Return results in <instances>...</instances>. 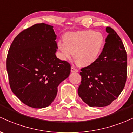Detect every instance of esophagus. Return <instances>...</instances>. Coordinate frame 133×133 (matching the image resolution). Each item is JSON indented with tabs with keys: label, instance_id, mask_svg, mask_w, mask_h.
<instances>
[{
	"label": "esophagus",
	"instance_id": "esophagus-1",
	"mask_svg": "<svg viewBox=\"0 0 133 133\" xmlns=\"http://www.w3.org/2000/svg\"><path fill=\"white\" fill-rule=\"evenodd\" d=\"M71 72H78V70L77 69V68H76L75 66H71Z\"/></svg>",
	"mask_w": 133,
	"mask_h": 133
}]
</instances>
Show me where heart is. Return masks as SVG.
I'll return each instance as SVG.
<instances>
[{
  "label": "heart",
  "instance_id": "obj_1",
  "mask_svg": "<svg viewBox=\"0 0 133 133\" xmlns=\"http://www.w3.org/2000/svg\"><path fill=\"white\" fill-rule=\"evenodd\" d=\"M102 34L92 30L69 32L64 36V42L59 41L58 48L62 59L72 58L80 66L92 65L97 59L104 46Z\"/></svg>",
  "mask_w": 133,
  "mask_h": 133
}]
</instances>
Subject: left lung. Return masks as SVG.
Instances as JSON below:
<instances>
[{
    "label": "left lung",
    "mask_w": 133,
    "mask_h": 133,
    "mask_svg": "<svg viewBox=\"0 0 133 133\" xmlns=\"http://www.w3.org/2000/svg\"><path fill=\"white\" fill-rule=\"evenodd\" d=\"M102 53L92 65L82 68L79 97L90 107L110 105L121 93L127 78V54L121 39L111 27Z\"/></svg>",
    "instance_id": "obj_1"
}]
</instances>
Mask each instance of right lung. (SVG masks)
<instances>
[{"label":"right lung","instance_id":"1","mask_svg":"<svg viewBox=\"0 0 133 133\" xmlns=\"http://www.w3.org/2000/svg\"><path fill=\"white\" fill-rule=\"evenodd\" d=\"M53 27L36 24L21 32L7 56V71L12 92L28 106H49L58 86L70 74V64L56 56L58 48Z\"/></svg>","mask_w":133,"mask_h":133}]
</instances>
